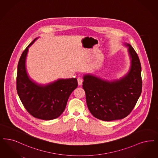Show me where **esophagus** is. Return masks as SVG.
Instances as JSON below:
<instances>
[{"mask_svg": "<svg viewBox=\"0 0 158 158\" xmlns=\"http://www.w3.org/2000/svg\"><path fill=\"white\" fill-rule=\"evenodd\" d=\"M77 83L79 86H81L83 83V80L81 78H77Z\"/></svg>", "mask_w": 158, "mask_h": 158, "instance_id": "1", "label": "esophagus"}]
</instances>
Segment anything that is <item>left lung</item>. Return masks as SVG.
Here are the masks:
<instances>
[{"instance_id":"8db88e82","label":"left lung","mask_w":158,"mask_h":158,"mask_svg":"<svg viewBox=\"0 0 158 158\" xmlns=\"http://www.w3.org/2000/svg\"><path fill=\"white\" fill-rule=\"evenodd\" d=\"M128 47L130 68L119 79L106 80L92 74H85L82 87L88 109L99 120H121L135 107L142 92L141 66L138 56L130 44Z\"/></svg>"}]
</instances>
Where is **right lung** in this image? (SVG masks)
Masks as SVG:
<instances>
[{"label": "right lung", "mask_w": 158, "mask_h": 158, "mask_svg": "<svg viewBox=\"0 0 158 158\" xmlns=\"http://www.w3.org/2000/svg\"><path fill=\"white\" fill-rule=\"evenodd\" d=\"M35 38L22 53L18 63L17 92L28 112L33 117L43 120L60 117L65 109L68 100L77 87L76 78L59 79L46 85L39 84L28 74L26 61L29 47Z\"/></svg>", "instance_id": "add662e5"}]
</instances>
